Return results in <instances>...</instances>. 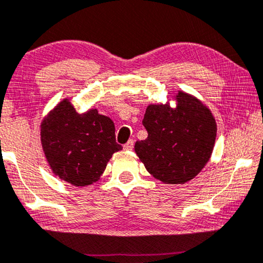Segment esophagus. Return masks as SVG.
<instances>
[{"label":"esophagus","instance_id":"esophagus-1","mask_svg":"<svg viewBox=\"0 0 263 263\" xmlns=\"http://www.w3.org/2000/svg\"><path fill=\"white\" fill-rule=\"evenodd\" d=\"M133 145H135V142H133L132 139H130L126 144L124 145V148H125V150H132V148H133Z\"/></svg>","mask_w":263,"mask_h":263}]
</instances>
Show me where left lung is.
<instances>
[{
    "instance_id": "obj_1",
    "label": "left lung",
    "mask_w": 263,
    "mask_h": 263,
    "mask_svg": "<svg viewBox=\"0 0 263 263\" xmlns=\"http://www.w3.org/2000/svg\"><path fill=\"white\" fill-rule=\"evenodd\" d=\"M176 107L151 104L143 125L147 138L138 140L135 151L146 170L166 184H184L195 178L209 162L217 125L201 100L178 91Z\"/></svg>"
}]
</instances>
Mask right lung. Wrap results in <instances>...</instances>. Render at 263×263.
<instances>
[{
	"label": "right lung",
	"mask_w": 263,
	"mask_h": 263,
	"mask_svg": "<svg viewBox=\"0 0 263 263\" xmlns=\"http://www.w3.org/2000/svg\"><path fill=\"white\" fill-rule=\"evenodd\" d=\"M115 124L91 108L78 113L69 99L60 101L41 121V144L53 174L76 186L97 182L108 160L121 150Z\"/></svg>",
	"instance_id": "1"
}]
</instances>
